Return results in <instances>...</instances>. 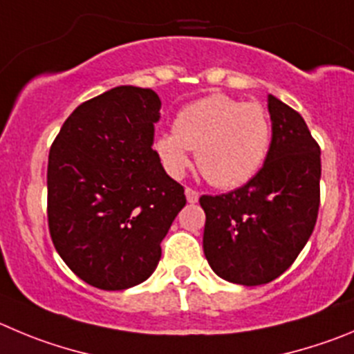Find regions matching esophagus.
I'll return each instance as SVG.
<instances>
[{"instance_id":"34e87169","label":"esophagus","mask_w":354,"mask_h":354,"mask_svg":"<svg viewBox=\"0 0 354 354\" xmlns=\"http://www.w3.org/2000/svg\"><path fill=\"white\" fill-rule=\"evenodd\" d=\"M185 196H187V201L188 203H197L199 201V192H196L194 188H185Z\"/></svg>"}]
</instances>
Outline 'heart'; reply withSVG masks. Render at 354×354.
<instances>
[{
    "instance_id": "heart-1",
    "label": "heart",
    "mask_w": 354,
    "mask_h": 354,
    "mask_svg": "<svg viewBox=\"0 0 354 354\" xmlns=\"http://www.w3.org/2000/svg\"><path fill=\"white\" fill-rule=\"evenodd\" d=\"M272 125L259 102H243L225 94H211L178 111L174 131L162 132L153 150L171 176L181 178L197 166L218 188L246 185L262 169L270 150Z\"/></svg>"
}]
</instances>
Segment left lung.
<instances>
[{
    "label": "left lung",
    "mask_w": 354,
    "mask_h": 354,
    "mask_svg": "<svg viewBox=\"0 0 354 354\" xmlns=\"http://www.w3.org/2000/svg\"><path fill=\"white\" fill-rule=\"evenodd\" d=\"M270 150L244 187L203 196V248L216 276L236 285H266L281 276L311 237L319 207V147L304 118L269 95Z\"/></svg>",
    "instance_id": "left-lung-1"
}]
</instances>
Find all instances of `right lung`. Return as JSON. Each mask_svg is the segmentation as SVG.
Instances as JSON below:
<instances>
[{"instance_id": "add662e5", "label": "right lung", "mask_w": 354, "mask_h": 354, "mask_svg": "<svg viewBox=\"0 0 354 354\" xmlns=\"http://www.w3.org/2000/svg\"><path fill=\"white\" fill-rule=\"evenodd\" d=\"M160 106L151 88H111L66 118L48 153L52 241L95 288L127 290L148 279L187 204L151 148Z\"/></svg>"}]
</instances>
